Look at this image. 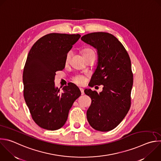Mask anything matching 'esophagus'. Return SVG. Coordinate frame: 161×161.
Here are the masks:
<instances>
[{"instance_id":"esophagus-1","label":"esophagus","mask_w":161,"mask_h":161,"mask_svg":"<svg viewBox=\"0 0 161 161\" xmlns=\"http://www.w3.org/2000/svg\"><path fill=\"white\" fill-rule=\"evenodd\" d=\"M80 91H81V95H83V94H84V90H83V88H80Z\"/></svg>"}]
</instances>
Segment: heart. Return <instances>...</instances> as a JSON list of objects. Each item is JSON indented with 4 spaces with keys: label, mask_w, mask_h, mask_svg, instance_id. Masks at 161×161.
Returning a JSON list of instances; mask_svg holds the SVG:
<instances>
[{
    "label": "heart",
    "mask_w": 161,
    "mask_h": 161,
    "mask_svg": "<svg viewBox=\"0 0 161 161\" xmlns=\"http://www.w3.org/2000/svg\"><path fill=\"white\" fill-rule=\"evenodd\" d=\"M95 53L94 51L92 49H90V48H86L85 50H83V56L84 55H86V54H88V53ZM70 57H71V54L70 53H68L67 56H66V62H68L69 59H70ZM74 81L78 84V85H83L84 83H85V77L83 76H75L74 78Z\"/></svg>",
    "instance_id": "b5f03b06"
}]
</instances>
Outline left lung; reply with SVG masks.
Masks as SVG:
<instances>
[{
  "mask_svg": "<svg viewBox=\"0 0 161 161\" xmlns=\"http://www.w3.org/2000/svg\"><path fill=\"white\" fill-rule=\"evenodd\" d=\"M81 40L97 52L91 86H103L100 93L88 88L84 91L92 99L86 112L87 120L95 130L108 131L123 121L130 108L133 81L130 58L123 44L112 34L91 33Z\"/></svg>",
  "mask_w": 161,
  "mask_h": 161,
  "instance_id": "1",
  "label": "left lung"
}]
</instances>
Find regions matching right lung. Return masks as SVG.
Masks as SVG:
<instances>
[{
  "instance_id": "right-lung-1",
  "label": "right lung",
  "mask_w": 161,
  "mask_h": 161,
  "mask_svg": "<svg viewBox=\"0 0 161 161\" xmlns=\"http://www.w3.org/2000/svg\"><path fill=\"white\" fill-rule=\"evenodd\" d=\"M80 36L49 33L38 39L28 53L23 75L24 98L33 121L43 129L63 127L81 95L74 83L64 86L63 92L54 84L56 72L65 68L68 53Z\"/></svg>"
}]
</instances>
